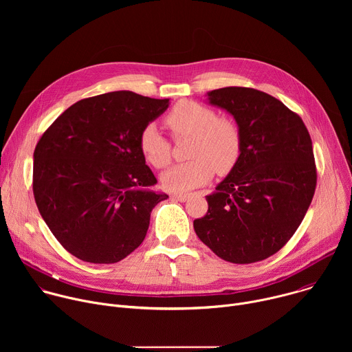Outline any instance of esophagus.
Here are the masks:
<instances>
[{"mask_svg":"<svg viewBox=\"0 0 352 352\" xmlns=\"http://www.w3.org/2000/svg\"><path fill=\"white\" fill-rule=\"evenodd\" d=\"M171 199H173V200H178V202H185V200L188 199V195H178V193H174V195H171Z\"/></svg>","mask_w":352,"mask_h":352,"instance_id":"obj_1","label":"esophagus"}]
</instances>
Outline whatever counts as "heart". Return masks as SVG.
<instances>
[{
    "label": "heart",
    "mask_w": 352,
    "mask_h": 352,
    "mask_svg": "<svg viewBox=\"0 0 352 352\" xmlns=\"http://www.w3.org/2000/svg\"><path fill=\"white\" fill-rule=\"evenodd\" d=\"M166 125L174 138H192L188 157L162 175V185L174 193H185L210 181L217 174L230 173L236 164L242 138L238 125L204 104L190 100L177 103L166 117ZM139 150L155 168H164L171 162V143L156 125H146L139 135Z\"/></svg>",
    "instance_id": "heart-1"
}]
</instances>
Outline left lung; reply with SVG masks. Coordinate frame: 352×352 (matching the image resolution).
<instances>
[{
  "instance_id": "1",
  "label": "left lung",
  "mask_w": 352,
  "mask_h": 352,
  "mask_svg": "<svg viewBox=\"0 0 352 352\" xmlns=\"http://www.w3.org/2000/svg\"><path fill=\"white\" fill-rule=\"evenodd\" d=\"M227 110L241 132V156L206 196L209 210L196 219L199 239L231 263L265 261L302 223L316 189L311 135L300 117L276 97L230 86L208 93Z\"/></svg>"
}]
</instances>
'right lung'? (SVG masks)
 Wrapping results in <instances>:
<instances>
[{
	"mask_svg": "<svg viewBox=\"0 0 352 352\" xmlns=\"http://www.w3.org/2000/svg\"><path fill=\"white\" fill-rule=\"evenodd\" d=\"M168 98L111 91L79 100L41 135L33 153V195L50 231L89 263H117L143 242L153 208L167 199L139 135Z\"/></svg>",
	"mask_w": 352,
	"mask_h": 352,
	"instance_id": "add662e5",
	"label": "right lung"
}]
</instances>
